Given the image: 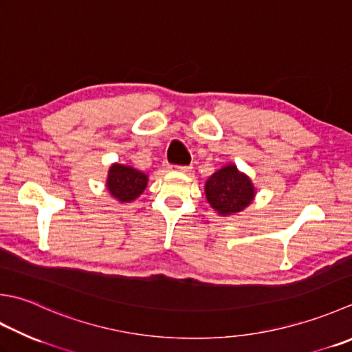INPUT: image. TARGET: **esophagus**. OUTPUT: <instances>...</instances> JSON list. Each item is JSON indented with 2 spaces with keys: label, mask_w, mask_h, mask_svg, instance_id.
Here are the masks:
<instances>
[{
  "label": "esophagus",
  "mask_w": 352,
  "mask_h": 352,
  "mask_svg": "<svg viewBox=\"0 0 352 352\" xmlns=\"http://www.w3.org/2000/svg\"><path fill=\"white\" fill-rule=\"evenodd\" d=\"M172 169L178 170V172H189L192 168H190V166H174Z\"/></svg>",
  "instance_id": "34e87169"
}]
</instances>
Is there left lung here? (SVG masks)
Listing matches in <instances>:
<instances>
[{
  "label": "left lung",
  "instance_id": "left-lung-1",
  "mask_svg": "<svg viewBox=\"0 0 352 352\" xmlns=\"http://www.w3.org/2000/svg\"><path fill=\"white\" fill-rule=\"evenodd\" d=\"M204 190L212 209L223 217L244 210L256 194L250 178L239 172L236 164H226L218 169L206 182Z\"/></svg>",
  "mask_w": 352,
  "mask_h": 352
}]
</instances>
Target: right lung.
I'll return each mask as SVG.
<instances>
[{
	"mask_svg": "<svg viewBox=\"0 0 352 352\" xmlns=\"http://www.w3.org/2000/svg\"><path fill=\"white\" fill-rule=\"evenodd\" d=\"M148 186V175L128 164L114 163L109 166L107 189L120 203H131L139 198Z\"/></svg>",
	"mask_w": 352,
	"mask_h": 352,
	"instance_id": "obj_1",
	"label": "right lung"
}]
</instances>
